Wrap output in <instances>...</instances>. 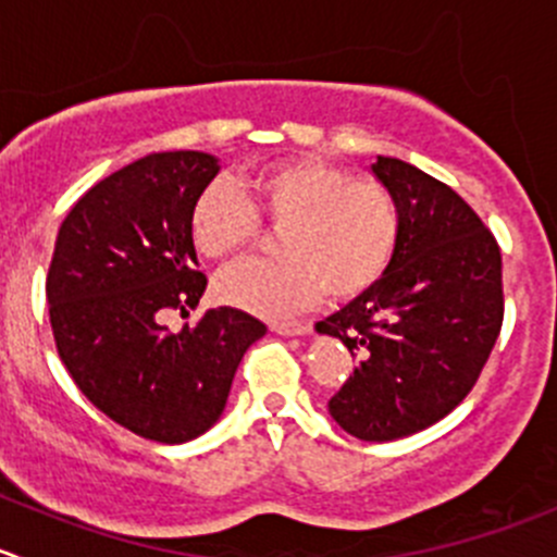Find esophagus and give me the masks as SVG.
I'll use <instances>...</instances> for the list:
<instances>
[{
	"mask_svg": "<svg viewBox=\"0 0 557 557\" xmlns=\"http://www.w3.org/2000/svg\"><path fill=\"white\" fill-rule=\"evenodd\" d=\"M272 332L285 334V337H296V334L310 332V326H305V323H272Z\"/></svg>",
	"mask_w": 557,
	"mask_h": 557,
	"instance_id": "1",
	"label": "esophagus"
}]
</instances>
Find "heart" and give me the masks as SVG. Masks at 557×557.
<instances>
[{"label": "heart", "mask_w": 557, "mask_h": 557, "mask_svg": "<svg viewBox=\"0 0 557 557\" xmlns=\"http://www.w3.org/2000/svg\"><path fill=\"white\" fill-rule=\"evenodd\" d=\"M261 220L283 228L285 258L231 272L220 299L269 321L307 310L326 290L334 301L359 299L388 272L403 236L399 203L381 180L301 158L263 165L236 185H209L193 203V247L228 263L258 245Z\"/></svg>", "instance_id": "heart-1"}]
</instances>
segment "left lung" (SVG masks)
<instances>
[{
	"instance_id": "8db88e82",
	"label": "left lung",
	"mask_w": 557,
	"mask_h": 557,
	"mask_svg": "<svg viewBox=\"0 0 557 557\" xmlns=\"http://www.w3.org/2000/svg\"><path fill=\"white\" fill-rule=\"evenodd\" d=\"M372 171L403 214L397 256L375 288L315 329L356 359L329 413L381 444L441 422L476 386L504 326V274L493 231L449 185L397 158Z\"/></svg>"
}]
</instances>
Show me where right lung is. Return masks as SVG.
<instances>
[{
  "instance_id": "right-lung-1",
  "label": "right lung",
  "mask_w": 557,
  "mask_h": 557,
  "mask_svg": "<svg viewBox=\"0 0 557 557\" xmlns=\"http://www.w3.org/2000/svg\"><path fill=\"white\" fill-rule=\"evenodd\" d=\"M220 165L203 152H160L84 193L64 218L46 277L59 359L108 419L158 444H185L220 419L242 356L267 334L234 307L182 332L207 288L190 239L196 198Z\"/></svg>"
}]
</instances>
